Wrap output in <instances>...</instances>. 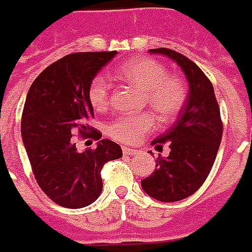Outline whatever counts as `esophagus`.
I'll return each instance as SVG.
<instances>
[{"label":"esophagus","instance_id":"esophagus-1","mask_svg":"<svg viewBox=\"0 0 252 252\" xmlns=\"http://www.w3.org/2000/svg\"><path fill=\"white\" fill-rule=\"evenodd\" d=\"M122 151L123 155H129V156H133V155H137V153H138L137 149H131V148H127V146L122 148Z\"/></svg>","mask_w":252,"mask_h":252}]
</instances>
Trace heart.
Returning a JSON list of instances; mask_svg holds the SVG:
<instances>
[{
    "label": "heart",
    "mask_w": 252,
    "mask_h": 252,
    "mask_svg": "<svg viewBox=\"0 0 252 252\" xmlns=\"http://www.w3.org/2000/svg\"><path fill=\"white\" fill-rule=\"evenodd\" d=\"M118 77L142 91V106H149L160 122L172 121L183 108L187 99V87L178 76L153 58L140 57L125 62L118 69ZM111 84L104 76H94L89 84L88 99L94 110L101 111L108 104ZM156 119L151 111L125 114L108 123L107 131L119 142L135 144L155 129Z\"/></svg>",
    "instance_id": "1"
}]
</instances>
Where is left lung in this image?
<instances>
[{"instance_id": "obj_1", "label": "left lung", "mask_w": 252, "mask_h": 252, "mask_svg": "<svg viewBox=\"0 0 252 252\" xmlns=\"http://www.w3.org/2000/svg\"><path fill=\"white\" fill-rule=\"evenodd\" d=\"M152 54L168 57L180 66L189 81V94L176 122L152 145H169L167 158L158 156V168L141 180L142 190L161 202L190 197L202 186L213 167L222 137L220 107L205 73L185 55L169 49H152Z\"/></svg>"}]
</instances>
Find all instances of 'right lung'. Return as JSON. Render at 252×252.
Listing matches in <instances>:
<instances>
[{
    "mask_svg": "<svg viewBox=\"0 0 252 252\" xmlns=\"http://www.w3.org/2000/svg\"><path fill=\"white\" fill-rule=\"evenodd\" d=\"M117 51L74 53L51 63L32 83L21 117V138L32 172L44 194L60 206L80 209L101 190L103 165L122 158L117 142L100 140L96 149L77 152L72 135L89 133L94 107L88 99L92 78Z\"/></svg>",
    "mask_w": 252,
    "mask_h": 252,
    "instance_id": "obj_1",
    "label": "right lung"
}]
</instances>
